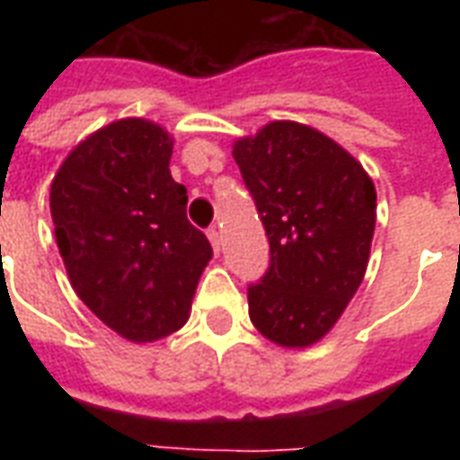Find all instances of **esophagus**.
Returning <instances> with one entry per match:
<instances>
[{
    "instance_id": "1",
    "label": "esophagus",
    "mask_w": 460,
    "mask_h": 460,
    "mask_svg": "<svg viewBox=\"0 0 460 460\" xmlns=\"http://www.w3.org/2000/svg\"><path fill=\"white\" fill-rule=\"evenodd\" d=\"M207 236H209V241H211V249L217 251V253H219L221 251V236H219V231L214 229V226H211V229H207Z\"/></svg>"
}]
</instances>
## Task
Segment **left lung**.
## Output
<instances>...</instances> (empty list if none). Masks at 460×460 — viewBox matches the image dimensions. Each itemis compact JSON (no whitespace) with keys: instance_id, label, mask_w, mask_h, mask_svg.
I'll use <instances>...</instances> for the list:
<instances>
[{"instance_id":"obj_1","label":"left lung","mask_w":460,"mask_h":460,"mask_svg":"<svg viewBox=\"0 0 460 460\" xmlns=\"http://www.w3.org/2000/svg\"><path fill=\"white\" fill-rule=\"evenodd\" d=\"M234 160L270 246L269 270L249 286L251 323L276 345H313L365 279L375 184L338 142L290 120L241 137Z\"/></svg>"}]
</instances>
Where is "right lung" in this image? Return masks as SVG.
<instances>
[{"label": "right lung", "mask_w": 460, "mask_h": 460, "mask_svg": "<svg viewBox=\"0 0 460 460\" xmlns=\"http://www.w3.org/2000/svg\"><path fill=\"white\" fill-rule=\"evenodd\" d=\"M172 137L155 122H111L75 147L51 184L56 243L71 286L132 342L180 330L211 243L187 219L170 174Z\"/></svg>", "instance_id": "add662e5"}]
</instances>
